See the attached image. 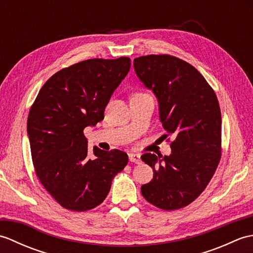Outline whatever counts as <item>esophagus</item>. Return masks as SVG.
<instances>
[{"label": "esophagus", "mask_w": 253, "mask_h": 253, "mask_svg": "<svg viewBox=\"0 0 253 253\" xmlns=\"http://www.w3.org/2000/svg\"><path fill=\"white\" fill-rule=\"evenodd\" d=\"M128 155H129V161H130V162H133V163H136V164L140 163V154H138V153H129Z\"/></svg>", "instance_id": "1"}]
</instances>
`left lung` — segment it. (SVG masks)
Instances as JSON below:
<instances>
[{
	"label": "left lung",
	"instance_id": "8db88e82",
	"mask_svg": "<svg viewBox=\"0 0 253 253\" xmlns=\"http://www.w3.org/2000/svg\"><path fill=\"white\" fill-rule=\"evenodd\" d=\"M139 79L152 89L160 106L171 153L141 160L153 169V179L141 193L154 207L173 211L187 207L211 180L222 155V118L217 96L198 69L169 54L133 60ZM168 139V141H169Z\"/></svg>",
	"mask_w": 253,
	"mask_h": 253
}]
</instances>
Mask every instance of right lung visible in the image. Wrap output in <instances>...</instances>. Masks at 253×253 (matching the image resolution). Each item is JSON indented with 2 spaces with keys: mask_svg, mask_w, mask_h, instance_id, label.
<instances>
[{
  "mask_svg": "<svg viewBox=\"0 0 253 253\" xmlns=\"http://www.w3.org/2000/svg\"><path fill=\"white\" fill-rule=\"evenodd\" d=\"M129 68V57L76 63L47 79L30 107L27 131L36 175L64 209L84 212L98 207L128 163L121 150L93 147L91 152L84 129L103 120Z\"/></svg>",
  "mask_w": 253,
  "mask_h": 253,
  "instance_id": "right-lung-1",
  "label": "right lung"
}]
</instances>
